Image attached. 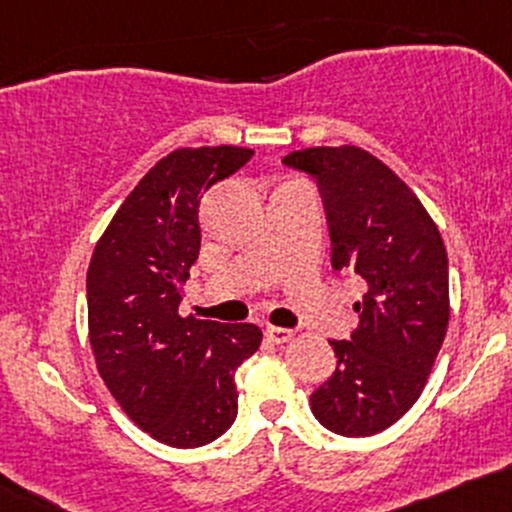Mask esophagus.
I'll use <instances>...</instances> for the list:
<instances>
[{
  "label": "esophagus",
  "mask_w": 512,
  "mask_h": 512,
  "mask_svg": "<svg viewBox=\"0 0 512 512\" xmlns=\"http://www.w3.org/2000/svg\"><path fill=\"white\" fill-rule=\"evenodd\" d=\"M265 335H267L269 342H274V345H284V342L291 340V335H294V333H291V330H286V328H274V325H267Z\"/></svg>",
  "instance_id": "esophagus-1"
}]
</instances>
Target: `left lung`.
Masks as SVG:
<instances>
[{"instance_id":"obj_1","label":"left lung","mask_w":512,"mask_h":512,"mask_svg":"<svg viewBox=\"0 0 512 512\" xmlns=\"http://www.w3.org/2000/svg\"><path fill=\"white\" fill-rule=\"evenodd\" d=\"M282 162L316 179L333 267L367 282L352 338L330 340L338 367L311 393V411L338 435H376L411 411L445 340V243L411 187L357 145L294 150Z\"/></svg>"}]
</instances>
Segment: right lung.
Wrapping results in <instances>:
<instances>
[{
	"label": "right lung",
	"instance_id": "obj_1",
	"mask_svg": "<svg viewBox=\"0 0 512 512\" xmlns=\"http://www.w3.org/2000/svg\"><path fill=\"white\" fill-rule=\"evenodd\" d=\"M255 150L179 148L136 184L94 247L87 272L89 345L106 389L157 442L209 445L238 415L235 372L262 330L179 316L199 257V204Z\"/></svg>",
	"mask_w": 512,
	"mask_h": 512
}]
</instances>
